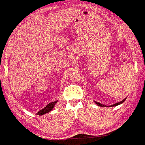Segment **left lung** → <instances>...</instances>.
Instances as JSON below:
<instances>
[{"label":"left lung","mask_w":145,"mask_h":145,"mask_svg":"<svg viewBox=\"0 0 145 145\" xmlns=\"http://www.w3.org/2000/svg\"><path fill=\"white\" fill-rule=\"evenodd\" d=\"M126 98H125V99H124V100H122V101H120V102L116 103H115V104H113V105H110V107H111V106H112H112H117V105H120V104H121V103H122L123 102H124V101H125V100H126ZM95 103L98 105V106H101V107H106V106H105V105L101 104V103H99V102H97V101H95Z\"/></svg>","instance_id":"1"}]
</instances>
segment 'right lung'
<instances>
[{"mask_svg":"<svg viewBox=\"0 0 145 145\" xmlns=\"http://www.w3.org/2000/svg\"><path fill=\"white\" fill-rule=\"evenodd\" d=\"M57 101H54V102H51V103H48V104L46 105L45 108H43L42 110H41L40 111H39V112H37L36 114H37V115H39V116H42V115H44V114H45L46 113H48V112H50L54 108V107L55 104H56V103H57Z\"/></svg>","mask_w":145,"mask_h":145,"instance_id":"right-lung-1","label":"right lung"}]
</instances>
